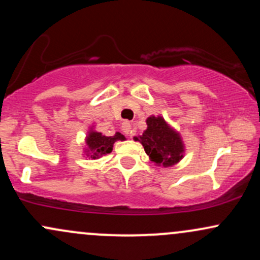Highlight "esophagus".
<instances>
[{
    "mask_svg": "<svg viewBox=\"0 0 260 260\" xmlns=\"http://www.w3.org/2000/svg\"><path fill=\"white\" fill-rule=\"evenodd\" d=\"M122 131H123L124 134L131 136V134H132V124H131L128 121H124L123 123H122Z\"/></svg>",
    "mask_w": 260,
    "mask_h": 260,
    "instance_id": "obj_1",
    "label": "esophagus"
}]
</instances>
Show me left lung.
Here are the masks:
<instances>
[{
	"label": "left lung",
	"instance_id": "obj_1",
	"mask_svg": "<svg viewBox=\"0 0 260 260\" xmlns=\"http://www.w3.org/2000/svg\"><path fill=\"white\" fill-rule=\"evenodd\" d=\"M147 124L144 133L139 138L134 137V139L142 143L150 160L164 168L180 162L184 155V144L180 133L170 127L161 116L148 117Z\"/></svg>",
	"mask_w": 260,
	"mask_h": 260
}]
</instances>
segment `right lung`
<instances>
[{"label": "right lung", "instance_id": "add662e5", "mask_svg": "<svg viewBox=\"0 0 260 260\" xmlns=\"http://www.w3.org/2000/svg\"><path fill=\"white\" fill-rule=\"evenodd\" d=\"M124 139H126L124 136L120 132H116L111 137H106L103 133L90 129L85 139L86 156L91 157V159H99L103 155L111 153L115 142Z\"/></svg>", "mask_w": 260, "mask_h": 260}]
</instances>
